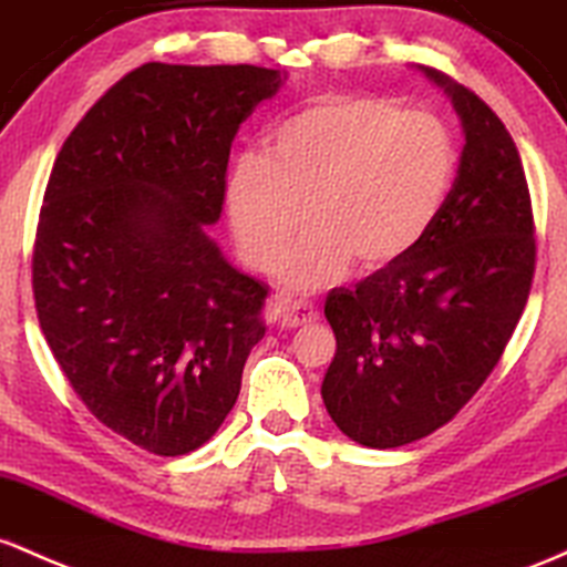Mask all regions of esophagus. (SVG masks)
I'll return each mask as SVG.
<instances>
[{
	"label": "esophagus",
	"instance_id": "obj_1",
	"mask_svg": "<svg viewBox=\"0 0 567 567\" xmlns=\"http://www.w3.org/2000/svg\"><path fill=\"white\" fill-rule=\"evenodd\" d=\"M272 308H276L278 321L286 329H297V327H308L318 318V310L313 305L302 302V300H289V297H276L272 300Z\"/></svg>",
	"mask_w": 567,
	"mask_h": 567
}]
</instances>
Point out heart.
Listing matches in <instances>:
<instances>
[{"label":"heart","mask_w":567,"mask_h":567,"mask_svg":"<svg viewBox=\"0 0 567 567\" xmlns=\"http://www.w3.org/2000/svg\"><path fill=\"white\" fill-rule=\"evenodd\" d=\"M457 176L455 133L378 93H323L284 117L265 155L235 161L225 184L230 227L246 262L313 291L348 270H385L415 249Z\"/></svg>","instance_id":"1"}]
</instances>
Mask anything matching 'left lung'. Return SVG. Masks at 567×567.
<instances>
[{"instance_id": "left-lung-1", "label": "left lung", "mask_w": 567, "mask_h": 567, "mask_svg": "<svg viewBox=\"0 0 567 567\" xmlns=\"http://www.w3.org/2000/svg\"><path fill=\"white\" fill-rule=\"evenodd\" d=\"M466 146L442 214L404 259L323 305L337 353L321 396L364 447H402L450 423L504 355L536 276V221L514 138L485 101L425 69Z\"/></svg>"}]
</instances>
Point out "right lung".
<instances>
[{
  "label": "right lung",
  "instance_id": "obj_1",
  "mask_svg": "<svg viewBox=\"0 0 567 567\" xmlns=\"http://www.w3.org/2000/svg\"><path fill=\"white\" fill-rule=\"evenodd\" d=\"M276 69L144 63L101 95L50 171L31 254L44 340L82 404L155 455L216 434L265 337L267 286L206 235L240 123Z\"/></svg>",
  "mask_w": 567,
  "mask_h": 567
}]
</instances>
